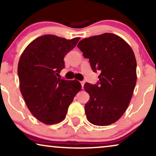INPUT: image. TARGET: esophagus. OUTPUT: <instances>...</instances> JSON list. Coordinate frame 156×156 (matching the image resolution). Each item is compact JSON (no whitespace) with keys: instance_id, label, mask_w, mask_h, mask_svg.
Segmentation results:
<instances>
[{"instance_id":"34e87169","label":"esophagus","mask_w":156,"mask_h":156,"mask_svg":"<svg viewBox=\"0 0 156 156\" xmlns=\"http://www.w3.org/2000/svg\"><path fill=\"white\" fill-rule=\"evenodd\" d=\"M80 83H81V84H82V87L83 89V87H84V81H82V82H80Z\"/></svg>"}]
</instances>
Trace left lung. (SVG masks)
Returning <instances> with one entry per match:
<instances>
[{"mask_svg": "<svg viewBox=\"0 0 156 156\" xmlns=\"http://www.w3.org/2000/svg\"><path fill=\"white\" fill-rule=\"evenodd\" d=\"M77 47L93 72H100L97 84H84L90 96L84 106L87 119L94 125L112 124L126 112L133 95L137 80L134 53L126 42L112 33L85 38Z\"/></svg>", "mask_w": 156, "mask_h": 156, "instance_id": "obj_1", "label": "left lung"}]
</instances>
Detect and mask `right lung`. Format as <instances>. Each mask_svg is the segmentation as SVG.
I'll return each instance as SVG.
<instances>
[{
  "mask_svg": "<svg viewBox=\"0 0 156 156\" xmlns=\"http://www.w3.org/2000/svg\"><path fill=\"white\" fill-rule=\"evenodd\" d=\"M80 40L42 35L25 48L18 66L20 89L32 114L45 124L59 123L82 86L76 80L59 78L64 57Z\"/></svg>",
  "mask_w": 156,
  "mask_h": 156,
  "instance_id": "right-lung-1",
  "label": "right lung"
}]
</instances>
